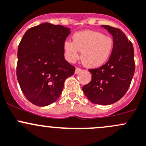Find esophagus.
Segmentation results:
<instances>
[{
  "mask_svg": "<svg viewBox=\"0 0 146 146\" xmlns=\"http://www.w3.org/2000/svg\"><path fill=\"white\" fill-rule=\"evenodd\" d=\"M80 71H81V69H80V68H76V70H75V74H78V73H80Z\"/></svg>",
  "mask_w": 146,
  "mask_h": 146,
  "instance_id": "34e87169",
  "label": "esophagus"
}]
</instances>
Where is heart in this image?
Listing matches in <instances>:
<instances>
[{"mask_svg":"<svg viewBox=\"0 0 146 146\" xmlns=\"http://www.w3.org/2000/svg\"><path fill=\"white\" fill-rule=\"evenodd\" d=\"M114 46L113 39L96 31L85 30L76 32L73 42L65 41L64 51L66 60L74 63L81 51V61L89 68H98L110 58Z\"/></svg>","mask_w":146,"mask_h":146,"instance_id":"b5f03b06","label":"heart"}]
</instances>
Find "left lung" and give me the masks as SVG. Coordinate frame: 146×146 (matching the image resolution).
<instances>
[{"label":"left lung","instance_id":"1","mask_svg":"<svg viewBox=\"0 0 146 146\" xmlns=\"http://www.w3.org/2000/svg\"><path fill=\"white\" fill-rule=\"evenodd\" d=\"M113 37L114 46L108 61L99 68L90 69L92 80L82 91L94 104L109 105L119 101L130 86L135 71L132 43L117 28L102 25Z\"/></svg>","mask_w":146,"mask_h":146}]
</instances>
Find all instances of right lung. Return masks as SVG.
<instances>
[{
  "instance_id": "right-lung-1",
  "label": "right lung",
  "mask_w": 146,
  "mask_h": 146,
  "mask_svg": "<svg viewBox=\"0 0 146 146\" xmlns=\"http://www.w3.org/2000/svg\"><path fill=\"white\" fill-rule=\"evenodd\" d=\"M70 33L62 25L45 23L29 29L17 49V78L26 98L39 107L58 99L75 67L64 58V43Z\"/></svg>"
}]
</instances>
